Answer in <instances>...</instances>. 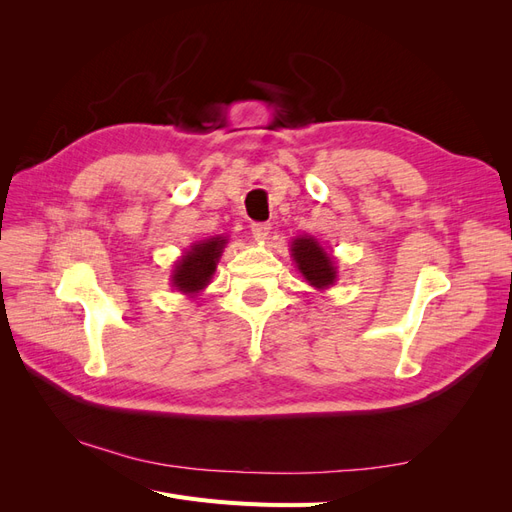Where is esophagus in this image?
I'll return each instance as SVG.
<instances>
[{
  "mask_svg": "<svg viewBox=\"0 0 512 512\" xmlns=\"http://www.w3.org/2000/svg\"><path fill=\"white\" fill-rule=\"evenodd\" d=\"M252 235L256 237V239H267V235H269V230H271V224L269 222H252Z\"/></svg>",
  "mask_w": 512,
  "mask_h": 512,
  "instance_id": "1",
  "label": "esophagus"
}]
</instances>
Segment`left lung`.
Returning <instances> with one entry per match:
<instances>
[{
	"label": "left lung",
	"mask_w": 512,
	"mask_h": 512,
	"mask_svg": "<svg viewBox=\"0 0 512 512\" xmlns=\"http://www.w3.org/2000/svg\"><path fill=\"white\" fill-rule=\"evenodd\" d=\"M292 258L297 262L309 286L329 288L337 280V267L333 258L322 250L314 237H297L292 241Z\"/></svg>",
	"instance_id": "8db88e82"
}]
</instances>
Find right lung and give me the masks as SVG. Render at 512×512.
<instances>
[{"label":"right lung","instance_id":"obj_1","mask_svg":"<svg viewBox=\"0 0 512 512\" xmlns=\"http://www.w3.org/2000/svg\"><path fill=\"white\" fill-rule=\"evenodd\" d=\"M228 239L213 237L194 243L188 252L181 256V260L175 262L173 269V286L183 294H196L203 290L218 267V260L224 252V245Z\"/></svg>","mask_w":512,"mask_h":512}]
</instances>
